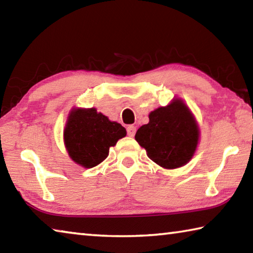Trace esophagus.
Wrapping results in <instances>:
<instances>
[{
  "mask_svg": "<svg viewBox=\"0 0 253 253\" xmlns=\"http://www.w3.org/2000/svg\"><path fill=\"white\" fill-rule=\"evenodd\" d=\"M136 132V127L134 125H129L127 127V134L129 137H134Z\"/></svg>",
  "mask_w": 253,
  "mask_h": 253,
  "instance_id": "34e87169",
  "label": "esophagus"
}]
</instances>
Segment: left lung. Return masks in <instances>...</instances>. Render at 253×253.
Masks as SVG:
<instances>
[{"label": "left lung", "mask_w": 253, "mask_h": 253, "mask_svg": "<svg viewBox=\"0 0 253 253\" xmlns=\"http://www.w3.org/2000/svg\"><path fill=\"white\" fill-rule=\"evenodd\" d=\"M149 122L136 131L135 139L151 160L166 169L186 165L194 156L200 128L191 109L175 97L168 106L148 115Z\"/></svg>", "instance_id": "left-lung-1"}]
</instances>
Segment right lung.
Returning <instances> with one entry per match:
<instances>
[{
  "instance_id": "obj_1",
  "label": "right lung",
  "mask_w": 253,
  "mask_h": 253,
  "mask_svg": "<svg viewBox=\"0 0 253 253\" xmlns=\"http://www.w3.org/2000/svg\"><path fill=\"white\" fill-rule=\"evenodd\" d=\"M126 134L121 124L109 121L93 107L72 108L63 129V143L76 164L91 169L105 161L109 148Z\"/></svg>"
}]
</instances>
